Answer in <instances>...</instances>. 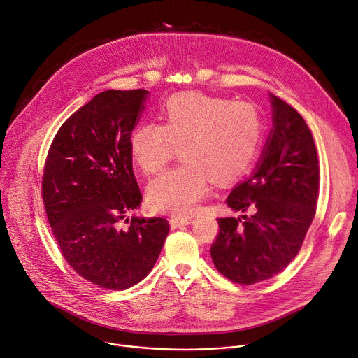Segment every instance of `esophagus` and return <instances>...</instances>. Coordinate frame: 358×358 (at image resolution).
<instances>
[{
  "mask_svg": "<svg viewBox=\"0 0 358 358\" xmlns=\"http://www.w3.org/2000/svg\"><path fill=\"white\" fill-rule=\"evenodd\" d=\"M192 221L191 217H180V215H174L171 217L170 222H171V229H178L181 225H187Z\"/></svg>",
  "mask_w": 358,
  "mask_h": 358,
  "instance_id": "34e87169",
  "label": "esophagus"
}]
</instances>
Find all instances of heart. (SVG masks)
Instances as JSON below:
<instances>
[{
    "mask_svg": "<svg viewBox=\"0 0 358 358\" xmlns=\"http://www.w3.org/2000/svg\"><path fill=\"white\" fill-rule=\"evenodd\" d=\"M161 124L143 122L129 136L136 164L148 176L164 170L180 148L182 166L148 185L157 211L187 215L218 185L244 177L263 141V118L250 103L203 92L176 94L162 104Z\"/></svg>",
    "mask_w": 358,
    "mask_h": 358,
    "instance_id": "heart-1",
    "label": "heart"
}]
</instances>
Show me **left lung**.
<instances>
[{
  "label": "left lung",
  "mask_w": 358,
  "mask_h": 358,
  "mask_svg": "<svg viewBox=\"0 0 358 358\" xmlns=\"http://www.w3.org/2000/svg\"><path fill=\"white\" fill-rule=\"evenodd\" d=\"M273 129L254 174L227 197L241 218H218L213 263L233 282L251 285L281 273L299 254L313 222L320 167L304 118L271 95Z\"/></svg>",
  "instance_id": "8db88e82"
}]
</instances>
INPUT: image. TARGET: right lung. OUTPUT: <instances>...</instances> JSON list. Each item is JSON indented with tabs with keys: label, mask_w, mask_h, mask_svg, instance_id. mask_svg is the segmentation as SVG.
<instances>
[{
	"label": "right lung",
	"mask_w": 358,
	"mask_h": 358,
	"mask_svg": "<svg viewBox=\"0 0 358 358\" xmlns=\"http://www.w3.org/2000/svg\"><path fill=\"white\" fill-rule=\"evenodd\" d=\"M147 94L95 95L59 127L43 171L41 196L61 254L78 275L107 289L145 278L170 231L161 217L122 222L143 201L129 136Z\"/></svg>",
	"instance_id": "add662e5"
}]
</instances>
